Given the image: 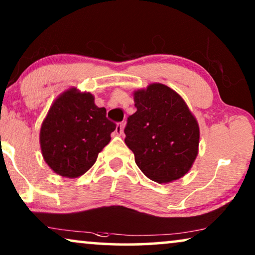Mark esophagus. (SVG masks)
I'll list each match as a JSON object with an SVG mask.
<instances>
[{"mask_svg": "<svg viewBox=\"0 0 255 255\" xmlns=\"http://www.w3.org/2000/svg\"><path fill=\"white\" fill-rule=\"evenodd\" d=\"M123 131H124L123 124L118 123L117 127H116V133H117V135H122V134H123Z\"/></svg>", "mask_w": 255, "mask_h": 255, "instance_id": "1", "label": "esophagus"}]
</instances>
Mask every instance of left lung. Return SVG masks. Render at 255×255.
<instances>
[{
  "instance_id": "obj_1",
  "label": "left lung",
  "mask_w": 255,
  "mask_h": 255,
  "mask_svg": "<svg viewBox=\"0 0 255 255\" xmlns=\"http://www.w3.org/2000/svg\"><path fill=\"white\" fill-rule=\"evenodd\" d=\"M137 111L128 118L125 144L148 179L169 183L189 172L198 154L200 127L184 100L162 83L133 92Z\"/></svg>"
}]
</instances>
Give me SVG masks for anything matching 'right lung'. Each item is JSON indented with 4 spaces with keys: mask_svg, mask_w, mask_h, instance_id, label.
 I'll list each match as a JSON object with an SVG mask.
<instances>
[{
    "mask_svg": "<svg viewBox=\"0 0 255 255\" xmlns=\"http://www.w3.org/2000/svg\"><path fill=\"white\" fill-rule=\"evenodd\" d=\"M115 128L93 94L72 87L54 100L41 123V154L54 173L75 179L95 163Z\"/></svg>",
    "mask_w": 255,
    "mask_h": 255,
    "instance_id": "1",
    "label": "right lung"
}]
</instances>
